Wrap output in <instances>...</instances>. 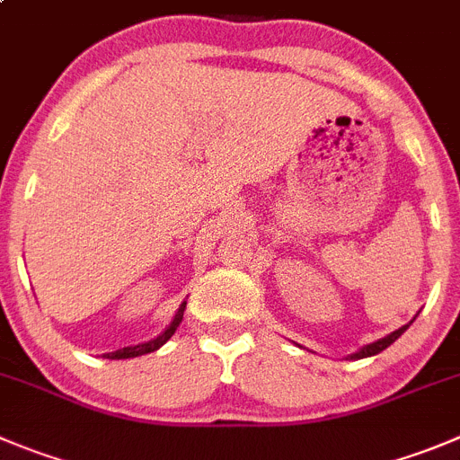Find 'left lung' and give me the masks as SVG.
<instances>
[{
	"label": "left lung",
	"mask_w": 460,
	"mask_h": 460,
	"mask_svg": "<svg viewBox=\"0 0 460 460\" xmlns=\"http://www.w3.org/2000/svg\"><path fill=\"white\" fill-rule=\"evenodd\" d=\"M415 317H418V313H415ZM415 317L413 320L409 322V324H404V327H399V329H394L393 333H388V336H384V338H379V341H375V342H370V345H363L360 347L358 351H354V354H349L347 356V360H358V358H370V356H376V354H381V351L385 349V347H390L393 345L394 341H397L399 336H402V333L406 332V329L411 327V324H413L415 322Z\"/></svg>",
	"instance_id": "8db88e82"
}]
</instances>
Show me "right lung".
<instances>
[{
    "label": "right lung",
    "instance_id": "obj_1",
    "mask_svg": "<svg viewBox=\"0 0 460 460\" xmlns=\"http://www.w3.org/2000/svg\"><path fill=\"white\" fill-rule=\"evenodd\" d=\"M183 311H186V302H181V306L177 308V313H174V317H172V322L165 327V332L158 333L156 338H152V341H147V342H138V345L122 347V349H118V351H109V354H104V358H118V360H119V358H136V356L152 354V351L161 349V347L165 345V342L170 341L172 336H174V332H177L179 324H181Z\"/></svg>",
    "mask_w": 460,
    "mask_h": 460
}]
</instances>
